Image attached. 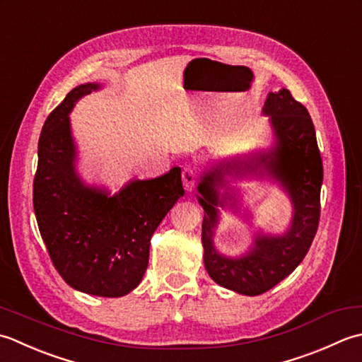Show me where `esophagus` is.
<instances>
[{
    "instance_id": "esophagus-1",
    "label": "esophagus",
    "mask_w": 362,
    "mask_h": 362,
    "mask_svg": "<svg viewBox=\"0 0 362 362\" xmlns=\"http://www.w3.org/2000/svg\"><path fill=\"white\" fill-rule=\"evenodd\" d=\"M182 184H184V189H186L187 192H190L192 189L195 187L197 184V170L192 165H186L182 168Z\"/></svg>"
}]
</instances>
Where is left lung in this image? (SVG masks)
I'll return each mask as SVG.
<instances>
[{"mask_svg": "<svg viewBox=\"0 0 362 362\" xmlns=\"http://www.w3.org/2000/svg\"><path fill=\"white\" fill-rule=\"evenodd\" d=\"M262 112L270 117L276 144L269 153L247 159H231L212 167L198 184V202L204 209L202 242L204 267L217 284L242 295H261L291 275L305 259L320 220L323 165L315 129L308 109L287 88L270 92ZM267 173L282 184L294 206L291 228L283 236L258 235L255 247L242 258H226L213 248V228L218 205L232 196L219 197L226 176Z\"/></svg>", "mask_w": 362, "mask_h": 362, "instance_id": "left-lung-1", "label": "left lung"}]
</instances>
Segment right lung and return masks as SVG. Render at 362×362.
Instances as JSON below:
<instances>
[{
    "instance_id": "add662e5",
    "label": "right lung",
    "mask_w": 362,
    "mask_h": 362,
    "mask_svg": "<svg viewBox=\"0 0 362 362\" xmlns=\"http://www.w3.org/2000/svg\"><path fill=\"white\" fill-rule=\"evenodd\" d=\"M100 88H73L43 124L33 203L39 231L59 275L73 289L123 297L142 281L153 233L184 195L181 168L154 180L128 182L119 194L86 186L75 170L69 114Z\"/></svg>"
}]
</instances>
